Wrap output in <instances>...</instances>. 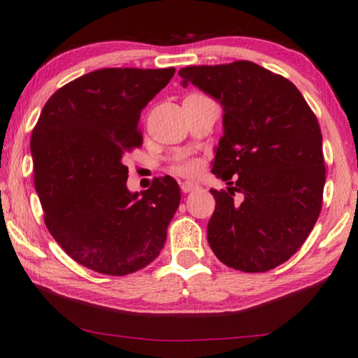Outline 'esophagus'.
Instances as JSON below:
<instances>
[{
  "label": "esophagus",
  "instance_id": "obj_1",
  "mask_svg": "<svg viewBox=\"0 0 358 358\" xmlns=\"http://www.w3.org/2000/svg\"><path fill=\"white\" fill-rule=\"evenodd\" d=\"M180 187H181V191H183L185 194H187V192H191L194 189H197L199 185L194 183V181H183V183L180 185Z\"/></svg>",
  "mask_w": 358,
  "mask_h": 358
}]
</instances>
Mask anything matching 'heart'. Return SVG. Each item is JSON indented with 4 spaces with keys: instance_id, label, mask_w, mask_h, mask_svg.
<instances>
[{
    "instance_id": "1",
    "label": "heart",
    "mask_w": 358,
    "mask_h": 358,
    "mask_svg": "<svg viewBox=\"0 0 358 358\" xmlns=\"http://www.w3.org/2000/svg\"><path fill=\"white\" fill-rule=\"evenodd\" d=\"M199 161L197 159H192V158H187V157H180L175 162L173 169L181 175H192L199 171Z\"/></svg>"
}]
</instances>
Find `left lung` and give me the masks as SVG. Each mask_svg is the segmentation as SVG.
I'll return each instance as SVG.
<instances>
[{"label":"left lung","instance_id":"1","mask_svg":"<svg viewBox=\"0 0 358 358\" xmlns=\"http://www.w3.org/2000/svg\"><path fill=\"white\" fill-rule=\"evenodd\" d=\"M180 76L224 111L211 172L227 191L211 189L208 243L229 268H275L299 250L321 211L326 166L316 115L294 84L255 62L186 67Z\"/></svg>","mask_w":358,"mask_h":358}]
</instances>
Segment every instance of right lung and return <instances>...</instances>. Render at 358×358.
<instances>
[{"label":"right lung","instance_id":"right-lung-1","mask_svg":"<svg viewBox=\"0 0 358 358\" xmlns=\"http://www.w3.org/2000/svg\"><path fill=\"white\" fill-rule=\"evenodd\" d=\"M175 69H101L50 96L31 136L45 225L67 255L106 275H127L159 255L180 205L172 177L127 187L123 155L142 144L141 113Z\"/></svg>","mask_w":358,"mask_h":358}]
</instances>
